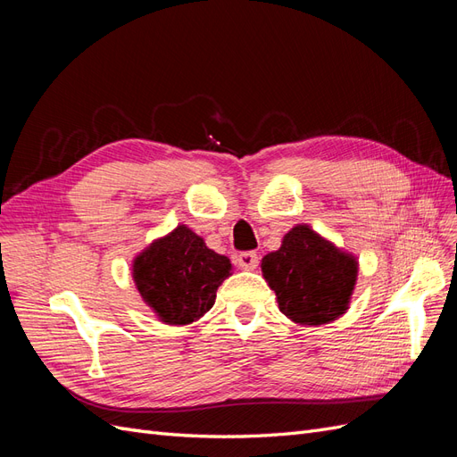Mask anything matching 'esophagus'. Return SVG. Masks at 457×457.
I'll return each mask as SVG.
<instances>
[{
  "mask_svg": "<svg viewBox=\"0 0 457 457\" xmlns=\"http://www.w3.org/2000/svg\"><path fill=\"white\" fill-rule=\"evenodd\" d=\"M257 262H259V255L255 252H242L238 255V265L244 270H253L257 267Z\"/></svg>",
  "mask_w": 457,
  "mask_h": 457,
  "instance_id": "obj_1",
  "label": "esophagus"
}]
</instances>
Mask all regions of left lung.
Listing matches in <instances>:
<instances>
[{
    "mask_svg": "<svg viewBox=\"0 0 457 457\" xmlns=\"http://www.w3.org/2000/svg\"><path fill=\"white\" fill-rule=\"evenodd\" d=\"M261 270L282 314L303 326H320L347 311L358 262L307 225H297L278 252L262 257Z\"/></svg>",
    "mask_w": 457,
    "mask_h": 457,
    "instance_id": "obj_1",
    "label": "left lung"
}]
</instances>
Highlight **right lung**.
<instances>
[{
    "instance_id": "1",
    "label": "right lung",
    "mask_w": 457,
    "mask_h": 457,
    "mask_svg": "<svg viewBox=\"0 0 457 457\" xmlns=\"http://www.w3.org/2000/svg\"><path fill=\"white\" fill-rule=\"evenodd\" d=\"M230 261L185 225L156 240L133 262V280L148 307L165 324L183 326L213 307Z\"/></svg>"
}]
</instances>
